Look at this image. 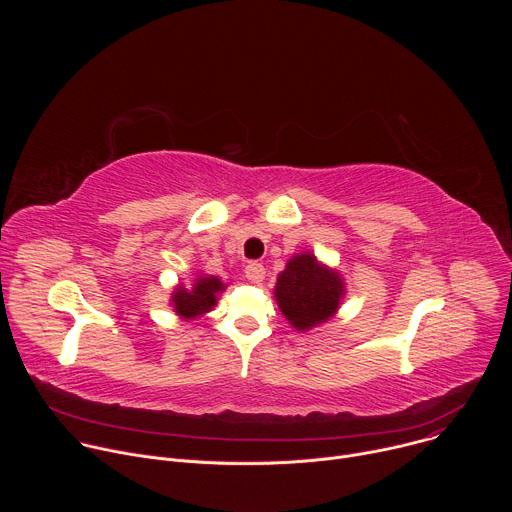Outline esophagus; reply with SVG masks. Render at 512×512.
Here are the masks:
<instances>
[{
    "instance_id": "34e87169",
    "label": "esophagus",
    "mask_w": 512,
    "mask_h": 512,
    "mask_svg": "<svg viewBox=\"0 0 512 512\" xmlns=\"http://www.w3.org/2000/svg\"><path fill=\"white\" fill-rule=\"evenodd\" d=\"M245 275H247V279L249 281H253V283H261L263 279H265V267L261 265V263H249L247 267H245Z\"/></svg>"
}]
</instances>
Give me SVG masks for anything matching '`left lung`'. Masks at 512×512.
<instances>
[{"label": "left lung", "mask_w": 512, "mask_h": 512, "mask_svg": "<svg viewBox=\"0 0 512 512\" xmlns=\"http://www.w3.org/2000/svg\"><path fill=\"white\" fill-rule=\"evenodd\" d=\"M273 296L289 326L308 332L338 314L346 285L338 269L320 261L312 251H302L277 275Z\"/></svg>", "instance_id": "8db88e82"}]
</instances>
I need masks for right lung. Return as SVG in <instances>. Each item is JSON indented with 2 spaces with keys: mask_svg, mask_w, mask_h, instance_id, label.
Returning <instances> with one entry per match:
<instances>
[{
  "mask_svg": "<svg viewBox=\"0 0 512 512\" xmlns=\"http://www.w3.org/2000/svg\"><path fill=\"white\" fill-rule=\"evenodd\" d=\"M225 289L227 283L221 277L198 271L190 287H186L184 283H178L174 287L170 296V306L182 320H196L216 306L218 294H223Z\"/></svg>",
  "mask_w": 512,
  "mask_h": 512,
  "instance_id": "obj_1",
  "label": "right lung"
}]
</instances>
